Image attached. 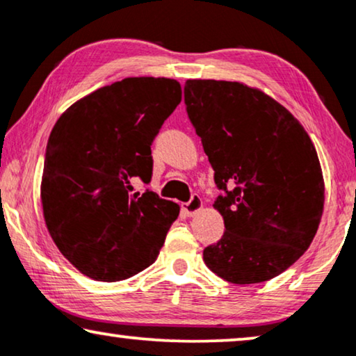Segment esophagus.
Instances as JSON below:
<instances>
[{
	"label": "esophagus",
	"mask_w": 356,
	"mask_h": 356,
	"mask_svg": "<svg viewBox=\"0 0 356 356\" xmlns=\"http://www.w3.org/2000/svg\"><path fill=\"white\" fill-rule=\"evenodd\" d=\"M202 209V199L197 196V194H194V196L189 199V202L183 204V212L186 213L188 217H193L196 216V213L201 211Z\"/></svg>",
	"instance_id": "obj_1"
}]
</instances>
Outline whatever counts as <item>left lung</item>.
<instances>
[{
  "label": "left lung",
  "mask_w": 356,
  "mask_h": 356,
  "mask_svg": "<svg viewBox=\"0 0 356 356\" xmlns=\"http://www.w3.org/2000/svg\"><path fill=\"white\" fill-rule=\"evenodd\" d=\"M184 104L225 191L213 202L225 232L204 262L230 284L274 279L305 254L323 217L313 140L284 105L243 82L188 79Z\"/></svg>",
  "instance_id": "left-lung-1"
}]
</instances>
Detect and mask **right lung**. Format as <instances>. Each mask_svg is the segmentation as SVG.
<instances>
[{"instance_id":"obj_1","label":"right lung","mask_w":356,"mask_h":356,"mask_svg":"<svg viewBox=\"0 0 356 356\" xmlns=\"http://www.w3.org/2000/svg\"><path fill=\"white\" fill-rule=\"evenodd\" d=\"M181 102L167 77H126L82 97L53 126L40 197L48 232L82 274L118 282L157 259L179 206L131 179L152 177V145Z\"/></svg>"}]
</instances>
